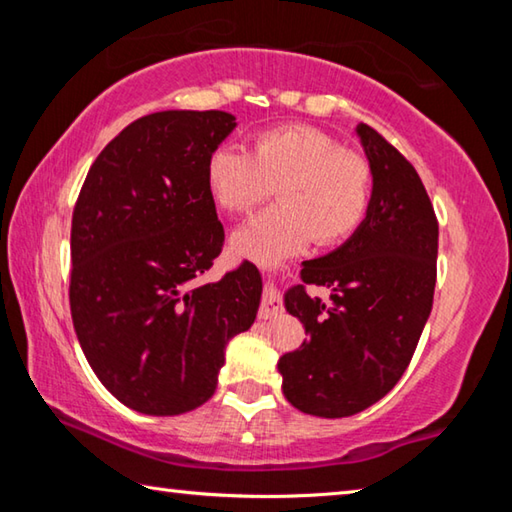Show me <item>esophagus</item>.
<instances>
[{
    "label": "esophagus",
    "instance_id": "34e87169",
    "mask_svg": "<svg viewBox=\"0 0 512 512\" xmlns=\"http://www.w3.org/2000/svg\"><path fill=\"white\" fill-rule=\"evenodd\" d=\"M277 314H282V302L277 298V291L273 287V280L268 277L264 284V296H262V305H259V318L268 320Z\"/></svg>",
    "mask_w": 512,
    "mask_h": 512
}]
</instances>
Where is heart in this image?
<instances>
[{
  "label": "heart",
  "mask_w": 512,
  "mask_h": 512,
  "mask_svg": "<svg viewBox=\"0 0 512 512\" xmlns=\"http://www.w3.org/2000/svg\"><path fill=\"white\" fill-rule=\"evenodd\" d=\"M207 189L228 214H248L275 194L280 203L232 237L235 253L259 264L348 239L370 210L372 169L361 153L307 124L268 128L253 153L219 146L207 160Z\"/></svg>",
  "instance_id": "b5f03b06"
}]
</instances>
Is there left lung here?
<instances>
[{"mask_svg":"<svg viewBox=\"0 0 512 512\" xmlns=\"http://www.w3.org/2000/svg\"><path fill=\"white\" fill-rule=\"evenodd\" d=\"M372 169L366 219L332 253L302 262L300 277L329 300L298 287L284 307L309 341L282 354V393L298 411L348 418L400 381L431 314L438 221L418 171L375 128L357 126Z\"/></svg>","mask_w":512,"mask_h":512,"instance_id":"1","label":"left lung"}]
</instances>
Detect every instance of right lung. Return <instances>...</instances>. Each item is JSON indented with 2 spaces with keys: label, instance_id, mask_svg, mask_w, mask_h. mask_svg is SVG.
Wrapping results in <instances>:
<instances>
[{
  "label": "right lung",
  "instance_id": "1",
  "mask_svg": "<svg viewBox=\"0 0 512 512\" xmlns=\"http://www.w3.org/2000/svg\"><path fill=\"white\" fill-rule=\"evenodd\" d=\"M223 110H164L126 126L88 171L72 216L69 307L94 375L128 409L180 415L216 391L225 345L255 323L262 275L201 282L223 248L207 160Z\"/></svg>",
  "mask_w": 512,
  "mask_h": 512
}]
</instances>
